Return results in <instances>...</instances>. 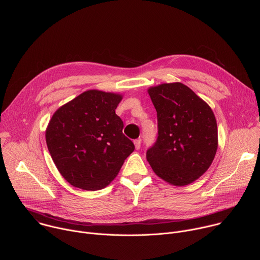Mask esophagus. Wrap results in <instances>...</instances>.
<instances>
[{"label":"esophagus","instance_id":"esophagus-1","mask_svg":"<svg viewBox=\"0 0 260 260\" xmlns=\"http://www.w3.org/2000/svg\"><path fill=\"white\" fill-rule=\"evenodd\" d=\"M141 144H142V142H141V139H135L134 141V146H135V149L136 150H138L139 148H141Z\"/></svg>","mask_w":260,"mask_h":260}]
</instances>
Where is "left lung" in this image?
<instances>
[{
  "label": "left lung",
  "mask_w": 260,
  "mask_h": 260,
  "mask_svg": "<svg viewBox=\"0 0 260 260\" xmlns=\"http://www.w3.org/2000/svg\"><path fill=\"white\" fill-rule=\"evenodd\" d=\"M157 111L158 137L147 151L154 173L176 186L192 183L211 166L217 150L216 119L210 106L180 82L148 89Z\"/></svg>",
  "instance_id": "left-lung-1"
}]
</instances>
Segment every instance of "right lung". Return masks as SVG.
I'll return each mask as SVG.
<instances>
[{
	"label": "right lung",
	"instance_id": "obj_1",
	"mask_svg": "<svg viewBox=\"0 0 260 260\" xmlns=\"http://www.w3.org/2000/svg\"><path fill=\"white\" fill-rule=\"evenodd\" d=\"M122 99L121 93L89 89L52 115L47 146L57 170L71 185L92 191L106 187L134 151L115 113Z\"/></svg>",
	"mask_w": 260,
	"mask_h": 260
}]
</instances>
